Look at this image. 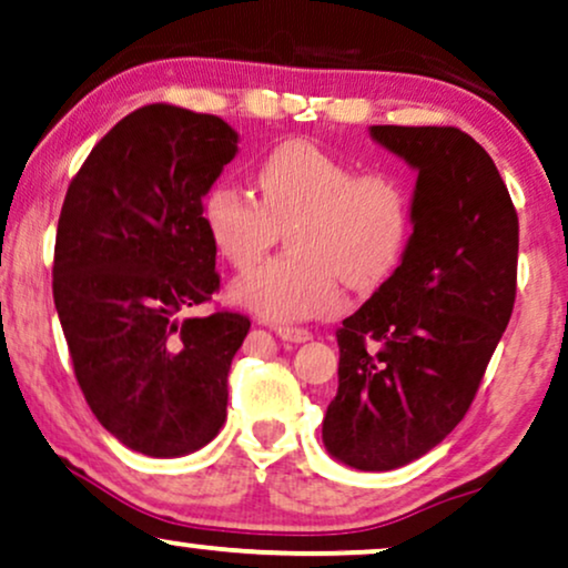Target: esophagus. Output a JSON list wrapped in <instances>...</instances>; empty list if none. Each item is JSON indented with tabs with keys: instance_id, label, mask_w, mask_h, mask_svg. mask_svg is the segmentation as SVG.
Wrapping results in <instances>:
<instances>
[{
	"instance_id": "1",
	"label": "esophagus",
	"mask_w": 568,
	"mask_h": 568,
	"mask_svg": "<svg viewBox=\"0 0 568 568\" xmlns=\"http://www.w3.org/2000/svg\"><path fill=\"white\" fill-rule=\"evenodd\" d=\"M277 337H283L285 343H308L312 339V332L304 329V327H277Z\"/></svg>"
}]
</instances>
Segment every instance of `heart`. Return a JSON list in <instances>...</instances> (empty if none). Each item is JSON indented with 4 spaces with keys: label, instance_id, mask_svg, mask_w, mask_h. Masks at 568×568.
Instances as JSON below:
<instances>
[{
    "label": "heart",
    "instance_id": "b5f03b06",
    "mask_svg": "<svg viewBox=\"0 0 568 568\" xmlns=\"http://www.w3.org/2000/svg\"><path fill=\"white\" fill-rule=\"evenodd\" d=\"M256 200L217 181L202 221L233 267H252L291 229L293 256L267 260L231 285L233 304L270 322H301L343 304V280L372 291L395 270L413 229V202L395 173H361L312 140L277 142L254 169Z\"/></svg>",
    "mask_w": 568,
    "mask_h": 568
}]
</instances>
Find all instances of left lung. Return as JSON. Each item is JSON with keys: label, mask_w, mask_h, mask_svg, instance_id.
Wrapping results in <instances>:
<instances>
[{"label": "left lung", "mask_w": 568, "mask_h": 568, "mask_svg": "<svg viewBox=\"0 0 568 568\" xmlns=\"http://www.w3.org/2000/svg\"><path fill=\"white\" fill-rule=\"evenodd\" d=\"M418 171L403 262L337 329L322 442L355 470H395L465 418L517 296L519 221L490 155L457 126H372Z\"/></svg>", "instance_id": "left-lung-1"}]
</instances>
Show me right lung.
I'll return each mask as SVG.
<instances>
[{
  "mask_svg": "<svg viewBox=\"0 0 568 568\" xmlns=\"http://www.w3.org/2000/svg\"><path fill=\"white\" fill-rule=\"evenodd\" d=\"M239 153L221 116L153 103L90 150L67 189L54 304L98 423L148 457H184L225 420L252 322L184 312L221 288L202 196Z\"/></svg>",
  "mask_w": 568,
  "mask_h": 568,
  "instance_id": "obj_1",
  "label": "right lung"
}]
</instances>
